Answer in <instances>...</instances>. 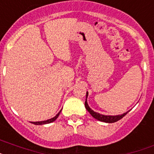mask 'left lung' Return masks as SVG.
<instances>
[{
    "label": "left lung",
    "instance_id": "1",
    "mask_svg": "<svg viewBox=\"0 0 154 154\" xmlns=\"http://www.w3.org/2000/svg\"><path fill=\"white\" fill-rule=\"evenodd\" d=\"M88 95V93H86V100H85V108L88 111L90 114L94 118H95L96 120L98 121H103V122H106V123H114V122H117L119 120H121V118H123L125 117V115L127 114L128 113L129 111L126 112V113H123V114L121 115H117V116H106V115H103V114H100L99 113H96L95 111H93L92 109L88 106V103H87V97Z\"/></svg>",
    "mask_w": 154,
    "mask_h": 154
}]
</instances>
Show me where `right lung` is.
<instances>
[{
  "mask_svg": "<svg viewBox=\"0 0 154 154\" xmlns=\"http://www.w3.org/2000/svg\"><path fill=\"white\" fill-rule=\"evenodd\" d=\"M60 112H61V110L59 111V113H58L55 117H54L53 118H51L49 119V120H47V121H38V122H33V124H34V125H45V124H49V123H51V122H53V121H55L56 119L58 118V117H59V113H60Z\"/></svg>",
  "mask_w": 154,
  "mask_h": 154,
  "instance_id": "add662e5",
  "label": "right lung"
}]
</instances>
